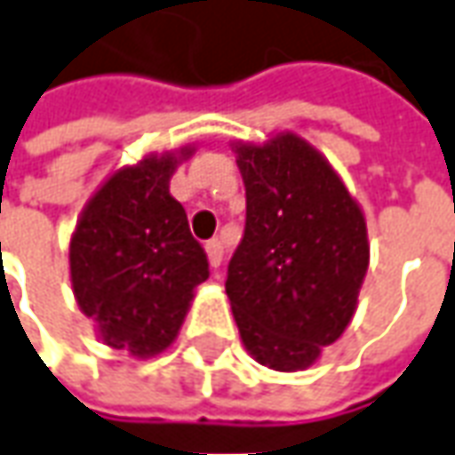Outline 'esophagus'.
I'll use <instances>...</instances> for the list:
<instances>
[{
  "mask_svg": "<svg viewBox=\"0 0 455 455\" xmlns=\"http://www.w3.org/2000/svg\"><path fill=\"white\" fill-rule=\"evenodd\" d=\"M205 252H208L210 267H212V269L220 267L222 258H225V247H222L220 240H210L208 245H205Z\"/></svg>",
  "mask_w": 455,
  "mask_h": 455,
  "instance_id": "1",
  "label": "esophagus"
}]
</instances>
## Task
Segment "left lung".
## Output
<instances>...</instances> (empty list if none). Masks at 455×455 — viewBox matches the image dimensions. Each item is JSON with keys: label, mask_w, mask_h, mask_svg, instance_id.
Returning <instances> with one entry per match:
<instances>
[{"label": "left lung", "mask_w": 455, "mask_h": 455, "mask_svg": "<svg viewBox=\"0 0 455 455\" xmlns=\"http://www.w3.org/2000/svg\"><path fill=\"white\" fill-rule=\"evenodd\" d=\"M233 150L247 220L225 292L250 356L275 371H302L356 312L369 269L364 210L334 165L292 131L265 143L235 140Z\"/></svg>", "instance_id": "8db88e82"}]
</instances>
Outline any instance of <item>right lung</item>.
<instances>
[{
	"label": "right lung",
	"mask_w": 455,
	"mask_h": 455,
	"mask_svg": "<svg viewBox=\"0 0 455 455\" xmlns=\"http://www.w3.org/2000/svg\"><path fill=\"white\" fill-rule=\"evenodd\" d=\"M196 146L148 153L108 173L78 215L68 277L96 337L133 359L163 354L186 322L208 258L171 178Z\"/></svg>",
	"instance_id": "right-lung-1"
}]
</instances>
